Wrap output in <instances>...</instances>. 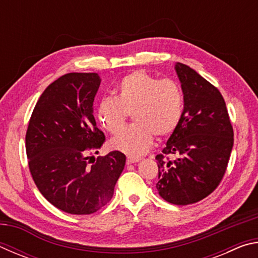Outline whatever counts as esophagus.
<instances>
[{
	"label": "esophagus",
	"instance_id": "esophagus-1",
	"mask_svg": "<svg viewBox=\"0 0 258 258\" xmlns=\"http://www.w3.org/2000/svg\"><path fill=\"white\" fill-rule=\"evenodd\" d=\"M141 160V158H134V157H127V159H126V164L131 165V164H134V163H138V161Z\"/></svg>",
	"mask_w": 258,
	"mask_h": 258
}]
</instances>
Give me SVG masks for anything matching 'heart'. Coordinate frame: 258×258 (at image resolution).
<instances>
[{"mask_svg":"<svg viewBox=\"0 0 258 258\" xmlns=\"http://www.w3.org/2000/svg\"><path fill=\"white\" fill-rule=\"evenodd\" d=\"M184 110V93L176 81L135 71L119 81L115 98L101 100L97 117L104 130L115 134L132 113L135 123L121 130L109 146L130 157H140L149 150L155 134L163 138L176 131Z\"/></svg>","mask_w":258,"mask_h":258,"instance_id":"1","label":"heart"}]
</instances>
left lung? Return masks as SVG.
Masks as SVG:
<instances>
[{
	"mask_svg": "<svg viewBox=\"0 0 258 258\" xmlns=\"http://www.w3.org/2000/svg\"><path fill=\"white\" fill-rule=\"evenodd\" d=\"M175 71L185 110L163 152L156 156V187L166 202L184 206L206 198L220 184L232 151L233 128L220 91L186 64L177 62Z\"/></svg>",
	"mask_w": 258,
	"mask_h": 258,
	"instance_id": "8db88e82",
	"label": "left lung"
}]
</instances>
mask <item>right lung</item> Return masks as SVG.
Here are the masks:
<instances>
[{"instance_id": "add662e5", "label": "right lung", "mask_w": 258, "mask_h": 258, "mask_svg": "<svg viewBox=\"0 0 258 258\" xmlns=\"http://www.w3.org/2000/svg\"><path fill=\"white\" fill-rule=\"evenodd\" d=\"M100 83L95 73L59 77L38 99L26 132V154L37 189L53 206L75 215L95 213L110 202L126 161L115 150L90 165V151L106 140L93 116Z\"/></svg>"}]
</instances>
